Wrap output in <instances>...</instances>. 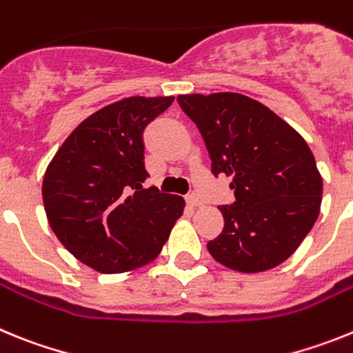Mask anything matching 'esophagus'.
<instances>
[{"mask_svg":"<svg viewBox=\"0 0 353 353\" xmlns=\"http://www.w3.org/2000/svg\"><path fill=\"white\" fill-rule=\"evenodd\" d=\"M185 201L187 205H191V207H199V205H201V199H199L196 194H187Z\"/></svg>","mask_w":353,"mask_h":353,"instance_id":"1","label":"esophagus"}]
</instances>
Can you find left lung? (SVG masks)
I'll list each match as a JSON object with an SVG mask.
<instances>
[{"label": "left lung", "mask_w": 353, "mask_h": 353, "mask_svg": "<svg viewBox=\"0 0 353 353\" xmlns=\"http://www.w3.org/2000/svg\"><path fill=\"white\" fill-rule=\"evenodd\" d=\"M176 101L203 136L212 173L233 180L235 201L221 205L224 228L208 252L248 274L283 263L320 214L322 176L307 143L267 105L240 93Z\"/></svg>", "instance_id": "left-lung-1"}]
</instances>
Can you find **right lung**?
Returning a JSON list of instances; mask_svg holds the SVG:
<instances>
[{
  "mask_svg": "<svg viewBox=\"0 0 353 353\" xmlns=\"http://www.w3.org/2000/svg\"><path fill=\"white\" fill-rule=\"evenodd\" d=\"M173 97H130L88 117L49 164L42 198L54 235L74 256L102 274L148 263L166 244L183 199L143 189V132Z\"/></svg>",
  "mask_w": 353,
  "mask_h": 353,
  "instance_id": "right-lung-1",
  "label": "right lung"
}]
</instances>
